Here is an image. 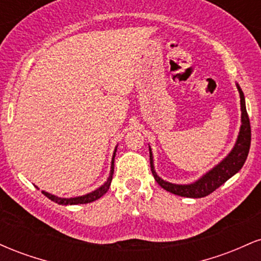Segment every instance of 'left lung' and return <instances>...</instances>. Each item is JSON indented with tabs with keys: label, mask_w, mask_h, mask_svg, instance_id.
Listing matches in <instances>:
<instances>
[{
	"label": "left lung",
	"mask_w": 261,
	"mask_h": 261,
	"mask_svg": "<svg viewBox=\"0 0 261 261\" xmlns=\"http://www.w3.org/2000/svg\"><path fill=\"white\" fill-rule=\"evenodd\" d=\"M238 91L239 95H241L242 126L234 148L232 149V152H230L218 166L215 167L212 170H210L207 174L203 175L200 180H197L194 182V184L190 185H176L172 184V182L162 180L160 176L155 174L153 168V161H152V153L149 152V164H151L152 174H153L155 181H157L164 190L169 191V193L172 194H175V195L184 197H194V199L207 196L211 193H214L217 188H220L221 185L224 184L230 176L234 175L236 173L243 167L244 162L248 157V153H249L251 130L249 116H248L247 109H245L244 94L239 86ZM149 151H151V149H149Z\"/></svg>",
	"instance_id": "1"
}]
</instances>
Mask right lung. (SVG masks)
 Masks as SVG:
<instances>
[{
  "label": "right lung",
  "mask_w": 261,
  "mask_h": 261,
  "mask_svg": "<svg viewBox=\"0 0 261 261\" xmlns=\"http://www.w3.org/2000/svg\"><path fill=\"white\" fill-rule=\"evenodd\" d=\"M115 152H116V149H115ZM115 152H114V155H113L112 170H110L109 178H108L106 184L101 185L99 189L94 190L93 193L87 194V195H83V196H79V197H71V199H62V197L54 196V195H51V194L46 193V191H41V193H43L44 195L47 197V199H50L54 202L59 203V205H77V203H88V202L95 201V200H98L99 197L103 196L104 194H106L108 191V189H109V187H110V182H112L113 174H114V158H115Z\"/></svg>",
  "instance_id": "1"
}]
</instances>
